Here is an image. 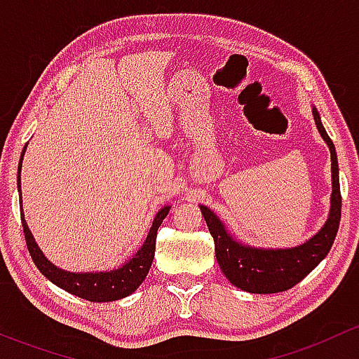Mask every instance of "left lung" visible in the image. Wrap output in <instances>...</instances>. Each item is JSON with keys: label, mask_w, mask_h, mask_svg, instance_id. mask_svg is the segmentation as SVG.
Instances as JSON below:
<instances>
[{"label": "left lung", "mask_w": 359, "mask_h": 359, "mask_svg": "<svg viewBox=\"0 0 359 359\" xmlns=\"http://www.w3.org/2000/svg\"><path fill=\"white\" fill-rule=\"evenodd\" d=\"M318 132L327 142L332 159V196L327 222L304 243L290 248H262L241 243L224 226L222 220L208 208L200 205L210 234L215 241V257L220 269L234 287L250 293H278L290 290L302 281L330 252L340 224V184L339 163L334 142L321 125L320 112L313 106Z\"/></svg>", "instance_id": "1"}]
</instances>
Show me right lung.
Returning a JSON list of instances; mask_svg holds the SVG:
<instances>
[{
    "label": "right lung",
    "instance_id": "1",
    "mask_svg": "<svg viewBox=\"0 0 359 359\" xmlns=\"http://www.w3.org/2000/svg\"><path fill=\"white\" fill-rule=\"evenodd\" d=\"M24 153L25 147L22 154H20L19 172H17V187H19V193ZM170 208H172L170 205L163 206L156 215H154L153 226H151L149 233H147V238L144 240L142 247L137 250L132 259L126 260L118 269L95 271V273H71V271L60 269L55 264L50 262L45 257V253L36 245L34 236H32L31 229H29L27 222L24 219V212H20V219H22L24 236L29 253H31L36 267H38L43 276L48 278L53 285H57L62 290L72 293L76 297H81L85 300H90V302H112V300H119L123 297L132 295L142 285V281L146 280L154 259V250H156L158 227L161 226L163 219L168 215Z\"/></svg>",
    "mask_w": 359,
    "mask_h": 359
}]
</instances>
